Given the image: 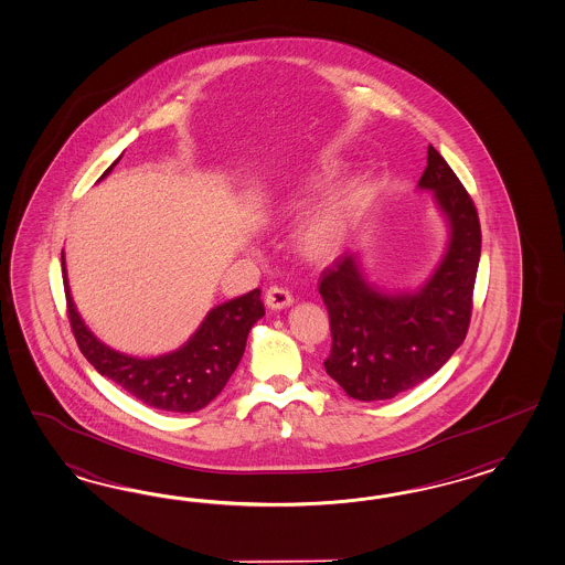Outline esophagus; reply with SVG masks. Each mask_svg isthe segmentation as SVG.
<instances>
[{"instance_id":"34e87169","label":"esophagus","mask_w":565,"mask_h":565,"mask_svg":"<svg viewBox=\"0 0 565 565\" xmlns=\"http://www.w3.org/2000/svg\"><path fill=\"white\" fill-rule=\"evenodd\" d=\"M265 305L269 306L271 310H281V308H288L294 305V298H291L290 291L286 288H279V286H271L267 294H265Z\"/></svg>"}]
</instances>
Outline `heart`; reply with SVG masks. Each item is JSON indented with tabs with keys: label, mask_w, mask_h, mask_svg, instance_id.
Returning <instances> with one entry per match:
<instances>
[{
	"label": "heart",
	"mask_w": 565,
	"mask_h": 565,
	"mask_svg": "<svg viewBox=\"0 0 565 565\" xmlns=\"http://www.w3.org/2000/svg\"><path fill=\"white\" fill-rule=\"evenodd\" d=\"M322 181L308 184L302 195H310L319 191ZM374 199V184L364 174H353L350 179L341 181L329 195L306 215L298 241L308 257L312 259H329L343 246L351 226L355 220L364 214L367 205Z\"/></svg>",
	"instance_id": "heart-1"
}]
</instances>
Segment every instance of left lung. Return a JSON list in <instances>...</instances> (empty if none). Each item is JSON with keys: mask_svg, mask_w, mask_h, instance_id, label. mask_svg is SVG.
I'll list each match as a JSON object with an SVG mask.
<instances>
[{"mask_svg": "<svg viewBox=\"0 0 565 565\" xmlns=\"http://www.w3.org/2000/svg\"><path fill=\"white\" fill-rule=\"evenodd\" d=\"M417 186L431 191L450 232L443 260L419 290H379L353 253L321 275L319 291L333 337L324 370L358 401L397 397L427 381L469 331L481 257L477 207L434 146L427 148Z\"/></svg>", "mask_w": 565, "mask_h": 565, "instance_id": "1", "label": "left lung"}]
</instances>
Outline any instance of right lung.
I'll return each instance as SVG.
<instances>
[{"label": "right lung", "instance_id": "add662e5", "mask_svg": "<svg viewBox=\"0 0 565 565\" xmlns=\"http://www.w3.org/2000/svg\"><path fill=\"white\" fill-rule=\"evenodd\" d=\"M119 160L121 156L100 179H105ZM62 267L67 317L79 351L105 379L119 384L131 397L162 412L193 413L212 403L238 366L248 331L265 315L260 290L248 291L212 308L183 348L141 360L110 350L94 337L72 300L63 253Z\"/></svg>", "mask_w": 565, "mask_h": 565}]
</instances>
